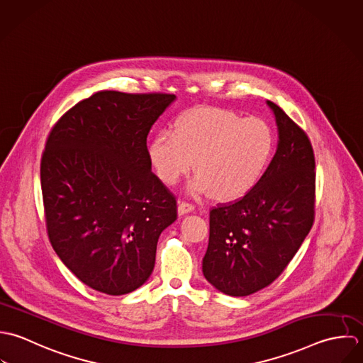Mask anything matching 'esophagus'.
Returning <instances> with one entry per match:
<instances>
[{"label": "esophagus", "mask_w": 363, "mask_h": 363, "mask_svg": "<svg viewBox=\"0 0 363 363\" xmlns=\"http://www.w3.org/2000/svg\"><path fill=\"white\" fill-rule=\"evenodd\" d=\"M194 209H195V206L192 203H188V202H179V205H178V213L181 216L186 215V213H191Z\"/></svg>", "instance_id": "esophagus-1"}]
</instances>
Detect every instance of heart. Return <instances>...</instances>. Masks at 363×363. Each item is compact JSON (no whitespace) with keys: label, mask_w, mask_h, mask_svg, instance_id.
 <instances>
[{"label":"heart","mask_w":363,"mask_h":363,"mask_svg":"<svg viewBox=\"0 0 363 363\" xmlns=\"http://www.w3.org/2000/svg\"><path fill=\"white\" fill-rule=\"evenodd\" d=\"M174 130L157 133L148 157L158 178L175 185L194 167V195L220 201L245 196L264 178L275 151L272 128L259 118H241L221 108H194L181 113Z\"/></svg>","instance_id":"b5f03b06"}]
</instances>
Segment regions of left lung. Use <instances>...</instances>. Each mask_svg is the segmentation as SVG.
<instances>
[{
	"mask_svg": "<svg viewBox=\"0 0 363 363\" xmlns=\"http://www.w3.org/2000/svg\"><path fill=\"white\" fill-rule=\"evenodd\" d=\"M278 148L261 182L238 201L211 211L202 271L228 296L271 285L288 267L314 221L315 161L304 133L274 102Z\"/></svg>",
	"mask_w": 363,
	"mask_h": 363,
	"instance_id": "obj_1",
	"label": "left lung"
}]
</instances>
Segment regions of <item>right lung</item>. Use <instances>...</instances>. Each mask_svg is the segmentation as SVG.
Wrapping results in <instances>:
<instances>
[{
  "mask_svg": "<svg viewBox=\"0 0 363 363\" xmlns=\"http://www.w3.org/2000/svg\"><path fill=\"white\" fill-rule=\"evenodd\" d=\"M174 94L99 91L52 129L40 161L49 240L86 286L121 296L150 278L158 237L177 220L151 172L147 136Z\"/></svg>",
  "mask_w": 363,
  "mask_h": 363,
  "instance_id": "1",
  "label": "right lung"
}]
</instances>
